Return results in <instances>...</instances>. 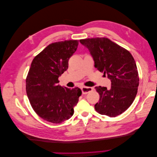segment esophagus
<instances>
[{"label":"esophagus","instance_id":"esophagus-1","mask_svg":"<svg viewBox=\"0 0 157 157\" xmlns=\"http://www.w3.org/2000/svg\"><path fill=\"white\" fill-rule=\"evenodd\" d=\"M82 92L83 94H88V92H91L93 90V88L92 87H86V86H82Z\"/></svg>","mask_w":157,"mask_h":157}]
</instances>
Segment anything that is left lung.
I'll use <instances>...</instances> for the list:
<instances>
[{"label": "left lung", "mask_w": 157, "mask_h": 157, "mask_svg": "<svg viewBox=\"0 0 157 157\" xmlns=\"http://www.w3.org/2000/svg\"><path fill=\"white\" fill-rule=\"evenodd\" d=\"M94 61V67L111 81L110 88L95 87L99 101L95 109L101 115L115 117L134 101L139 86L136 61L129 52L107 38L80 40Z\"/></svg>", "instance_id": "left-lung-1"}]
</instances>
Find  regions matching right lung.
Segmentation results:
<instances>
[{"mask_svg": "<svg viewBox=\"0 0 157 157\" xmlns=\"http://www.w3.org/2000/svg\"><path fill=\"white\" fill-rule=\"evenodd\" d=\"M78 40L52 43L33 59L26 78V92L35 113L55 124L68 120L74 113L82 91L59 84V77L68 68V61L77 50Z\"/></svg>", "mask_w": 157, "mask_h": 157, "instance_id": "add662e5", "label": "right lung"}]
</instances>
